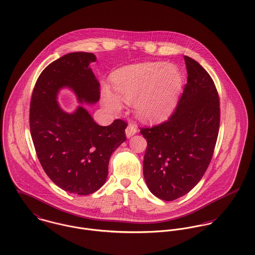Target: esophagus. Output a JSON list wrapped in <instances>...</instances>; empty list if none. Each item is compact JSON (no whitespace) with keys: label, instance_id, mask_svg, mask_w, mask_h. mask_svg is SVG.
<instances>
[{"label":"esophagus","instance_id":"obj_1","mask_svg":"<svg viewBox=\"0 0 255 255\" xmlns=\"http://www.w3.org/2000/svg\"><path fill=\"white\" fill-rule=\"evenodd\" d=\"M137 131V128L135 127V125L133 124H129L127 128H126V134H127V137H131L133 134H135Z\"/></svg>","mask_w":255,"mask_h":255}]
</instances>
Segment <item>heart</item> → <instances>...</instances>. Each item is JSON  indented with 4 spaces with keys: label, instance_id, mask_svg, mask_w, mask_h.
Listing matches in <instances>:
<instances>
[{
    "label": "heart",
    "instance_id": "1",
    "mask_svg": "<svg viewBox=\"0 0 255 255\" xmlns=\"http://www.w3.org/2000/svg\"><path fill=\"white\" fill-rule=\"evenodd\" d=\"M119 97L127 103L135 102L137 116L146 122L166 120L178 101L182 85L178 68L165 63H144L125 67L113 74ZM104 100L110 109L118 111L121 101L109 89Z\"/></svg>",
    "mask_w": 255,
    "mask_h": 255
}]
</instances>
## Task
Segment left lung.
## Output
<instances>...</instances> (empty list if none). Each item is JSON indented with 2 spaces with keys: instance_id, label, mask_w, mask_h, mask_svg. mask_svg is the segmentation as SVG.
Listing matches in <instances>:
<instances>
[{
  "instance_id": "1",
  "label": "left lung",
  "mask_w": 255,
  "mask_h": 255,
  "mask_svg": "<svg viewBox=\"0 0 255 255\" xmlns=\"http://www.w3.org/2000/svg\"><path fill=\"white\" fill-rule=\"evenodd\" d=\"M187 82L177 108L160 125L142 128L147 140L143 175L149 190L173 201L189 192L205 174L216 145L220 100L213 79L184 56Z\"/></svg>"
}]
</instances>
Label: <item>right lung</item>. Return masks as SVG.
<instances>
[{
    "mask_svg": "<svg viewBox=\"0 0 255 255\" xmlns=\"http://www.w3.org/2000/svg\"><path fill=\"white\" fill-rule=\"evenodd\" d=\"M95 61V55L86 52L54 61L40 73L30 101V133L43 170L59 187L79 195L105 183L110 157L127 139L125 121L102 127L83 107L68 114L56 100L59 90L69 87L80 103H96L100 84L89 68Z\"/></svg>",
    "mask_w": 255,
    "mask_h": 255,
    "instance_id": "add662e5",
    "label": "right lung"
}]
</instances>
